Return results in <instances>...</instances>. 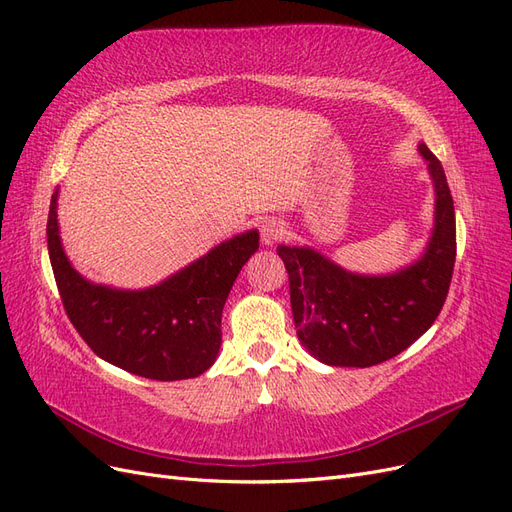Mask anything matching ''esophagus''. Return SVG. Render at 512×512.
<instances>
[{"mask_svg": "<svg viewBox=\"0 0 512 512\" xmlns=\"http://www.w3.org/2000/svg\"><path fill=\"white\" fill-rule=\"evenodd\" d=\"M286 237V224L282 220H275V218H269L260 224V239H262V245H275L277 241H282Z\"/></svg>", "mask_w": 512, "mask_h": 512, "instance_id": "esophagus-1", "label": "esophagus"}]
</instances>
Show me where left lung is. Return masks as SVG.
Masks as SVG:
<instances>
[{
	"instance_id": "obj_1",
	"label": "left lung",
	"mask_w": 512,
	"mask_h": 512,
	"mask_svg": "<svg viewBox=\"0 0 512 512\" xmlns=\"http://www.w3.org/2000/svg\"><path fill=\"white\" fill-rule=\"evenodd\" d=\"M433 183V228L425 250L391 273H356L309 245H277L290 280L301 346L324 365L371 367L393 359L438 318L451 286L457 237L444 168L418 145Z\"/></svg>"
}]
</instances>
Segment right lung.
I'll return each mask as SVG.
<instances>
[{
	"label": "right lung",
	"mask_w": 512,
	"mask_h": 512,
	"mask_svg": "<svg viewBox=\"0 0 512 512\" xmlns=\"http://www.w3.org/2000/svg\"><path fill=\"white\" fill-rule=\"evenodd\" d=\"M59 190L51 196L46 241L55 282L74 329L100 359L149 380L196 378L222 346V309L239 271L258 250L245 230L141 290L87 280L72 267L59 235Z\"/></svg>",
	"instance_id": "obj_1"
}]
</instances>
